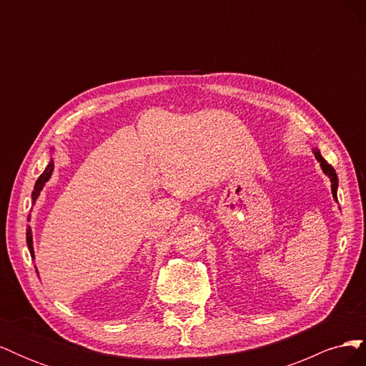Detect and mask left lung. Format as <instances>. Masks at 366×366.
I'll use <instances>...</instances> for the list:
<instances>
[{
    "mask_svg": "<svg viewBox=\"0 0 366 366\" xmlns=\"http://www.w3.org/2000/svg\"><path fill=\"white\" fill-rule=\"evenodd\" d=\"M313 154L316 160L320 163V168H322V172L328 177L331 182V194H333V198L337 202V186H339V180H337V174L335 171L333 166H331L322 156H320V151L317 148H313Z\"/></svg>",
    "mask_w": 366,
    "mask_h": 366,
    "instance_id": "8db88e82",
    "label": "left lung"
}]
</instances>
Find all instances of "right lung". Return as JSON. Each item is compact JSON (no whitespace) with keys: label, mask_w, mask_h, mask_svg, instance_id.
<instances>
[{"label":"right lung","mask_w":366,"mask_h":366,"mask_svg":"<svg viewBox=\"0 0 366 366\" xmlns=\"http://www.w3.org/2000/svg\"><path fill=\"white\" fill-rule=\"evenodd\" d=\"M51 149H53V148H51ZM53 169H54V160H53V157H51L50 162H49V164L46 166V169H44V172L39 175V179H38L36 183H35V189H33V192H31V204L36 203L41 191L44 189V186H46V183L50 180V177H51V174H53ZM27 221H30V215H29ZM26 241H27V247H29V252H30V254H31V258L35 259V250H33V237H31V229H30V226H27ZM36 273H38V272H36Z\"/></svg>","instance_id":"add662e5"}]
</instances>
